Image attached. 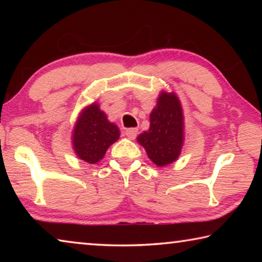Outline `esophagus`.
<instances>
[{"label": "esophagus", "instance_id": "34e87169", "mask_svg": "<svg viewBox=\"0 0 262 262\" xmlns=\"http://www.w3.org/2000/svg\"><path fill=\"white\" fill-rule=\"evenodd\" d=\"M125 134L129 140H134L137 135V129L136 128H128V129H126Z\"/></svg>", "mask_w": 262, "mask_h": 262}]
</instances>
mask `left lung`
I'll use <instances>...</instances> for the list:
<instances>
[{
	"mask_svg": "<svg viewBox=\"0 0 262 262\" xmlns=\"http://www.w3.org/2000/svg\"><path fill=\"white\" fill-rule=\"evenodd\" d=\"M137 142L157 166L178 159L184 144V115L174 92L163 91L159 95L156 107L150 113L149 130L137 136Z\"/></svg>",
	"mask_w": 262,
	"mask_h": 262,
	"instance_id": "8db88e82",
	"label": "left lung"
}]
</instances>
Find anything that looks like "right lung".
Instances as JSON below:
<instances>
[{"instance_id":"right-lung-1","label":"right lung","mask_w":262,"mask_h":262,"mask_svg":"<svg viewBox=\"0 0 262 262\" xmlns=\"http://www.w3.org/2000/svg\"><path fill=\"white\" fill-rule=\"evenodd\" d=\"M120 130L107 120L97 103L84 108L75 123L73 145L75 154L82 161L96 164L104 157L110 145L118 141Z\"/></svg>"}]
</instances>
